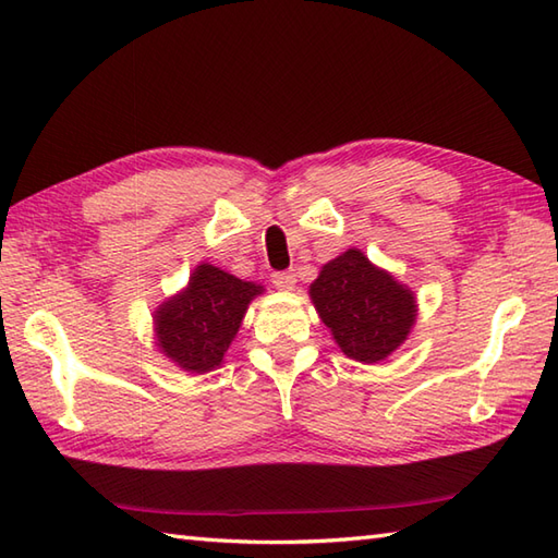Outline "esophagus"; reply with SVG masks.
<instances>
[{
	"instance_id": "1",
	"label": "esophagus",
	"mask_w": 558,
	"mask_h": 558,
	"mask_svg": "<svg viewBox=\"0 0 558 558\" xmlns=\"http://www.w3.org/2000/svg\"><path fill=\"white\" fill-rule=\"evenodd\" d=\"M271 283H275V287L281 291H291L295 287V271L293 269L275 271V275H271Z\"/></svg>"
}]
</instances>
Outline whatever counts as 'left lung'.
Masks as SVG:
<instances>
[{
    "instance_id": "8db88e82",
    "label": "left lung",
    "mask_w": 558,
    "mask_h": 558,
    "mask_svg": "<svg viewBox=\"0 0 558 558\" xmlns=\"http://www.w3.org/2000/svg\"><path fill=\"white\" fill-rule=\"evenodd\" d=\"M311 295L339 349L361 363L391 355L415 322L413 293L355 247L322 267Z\"/></svg>"
}]
</instances>
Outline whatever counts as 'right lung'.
Listing matches in <instances>:
<instances>
[{"mask_svg": "<svg viewBox=\"0 0 558 558\" xmlns=\"http://www.w3.org/2000/svg\"><path fill=\"white\" fill-rule=\"evenodd\" d=\"M263 287L241 281L225 269L201 265L189 289L174 295L155 315L157 343L189 373H209L221 365L227 349Z\"/></svg>", "mask_w": 558, "mask_h": 558, "instance_id": "right-lung-1", "label": "right lung"}]
</instances>
